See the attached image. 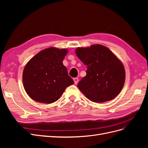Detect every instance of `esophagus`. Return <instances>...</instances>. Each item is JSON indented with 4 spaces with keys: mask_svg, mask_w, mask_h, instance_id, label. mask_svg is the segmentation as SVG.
<instances>
[{
    "mask_svg": "<svg viewBox=\"0 0 148 148\" xmlns=\"http://www.w3.org/2000/svg\"><path fill=\"white\" fill-rule=\"evenodd\" d=\"M73 81H74V83L75 84H77L78 82V78H73Z\"/></svg>",
    "mask_w": 148,
    "mask_h": 148,
    "instance_id": "esophagus-1",
    "label": "esophagus"
}]
</instances>
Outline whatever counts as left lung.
Instances as JSON below:
<instances>
[{
    "mask_svg": "<svg viewBox=\"0 0 148 148\" xmlns=\"http://www.w3.org/2000/svg\"><path fill=\"white\" fill-rule=\"evenodd\" d=\"M75 53L87 66L86 75L77 86L94 102L110 101L122 91L125 80L123 64L107 47L96 44L78 47Z\"/></svg>",
    "mask_w": 148,
    "mask_h": 148,
    "instance_id": "8db88e82",
    "label": "left lung"
}]
</instances>
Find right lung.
Listing matches in <instances>:
<instances>
[{
	"label": "right lung",
	"instance_id": "obj_1",
	"mask_svg": "<svg viewBox=\"0 0 148 148\" xmlns=\"http://www.w3.org/2000/svg\"><path fill=\"white\" fill-rule=\"evenodd\" d=\"M68 50L50 47L35 55L25 66L23 83L34 101L51 104L59 99L66 87L74 83L62 61Z\"/></svg>",
	"mask_w": 148,
	"mask_h": 148
}]
</instances>
